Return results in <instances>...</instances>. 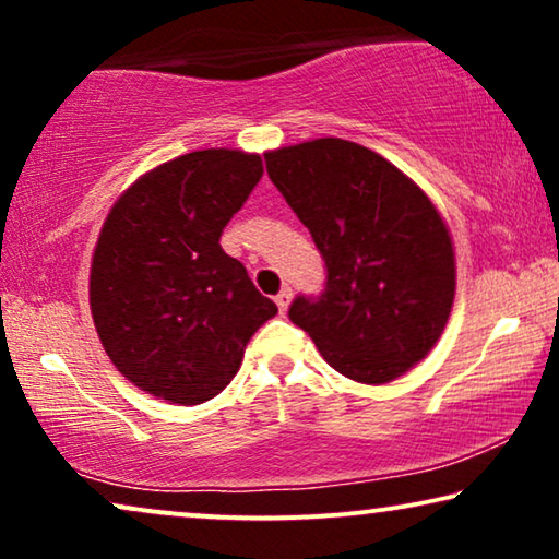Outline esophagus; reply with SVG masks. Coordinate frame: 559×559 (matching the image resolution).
<instances>
[{
	"mask_svg": "<svg viewBox=\"0 0 559 559\" xmlns=\"http://www.w3.org/2000/svg\"><path fill=\"white\" fill-rule=\"evenodd\" d=\"M289 300H293V289H289V287H282L280 295L274 297V302H277L280 312H285L289 308Z\"/></svg>",
	"mask_w": 559,
	"mask_h": 559,
	"instance_id": "obj_1",
	"label": "esophagus"
}]
</instances>
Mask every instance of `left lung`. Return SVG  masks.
<instances>
[{
    "mask_svg": "<svg viewBox=\"0 0 559 559\" xmlns=\"http://www.w3.org/2000/svg\"><path fill=\"white\" fill-rule=\"evenodd\" d=\"M264 159L328 266L325 293L297 297L289 320L358 384L407 373L438 343L455 300V251L440 211L379 152L338 136Z\"/></svg>",
    "mask_w": 559,
    "mask_h": 559,
    "instance_id": "8db88e82",
    "label": "left lung"
}]
</instances>
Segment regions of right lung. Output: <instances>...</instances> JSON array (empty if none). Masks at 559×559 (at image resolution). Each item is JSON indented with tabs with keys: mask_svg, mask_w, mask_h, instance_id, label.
Returning a JSON list of instances; mask_svg holds the SVG:
<instances>
[{
	"mask_svg": "<svg viewBox=\"0 0 559 559\" xmlns=\"http://www.w3.org/2000/svg\"><path fill=\"white\" fill-rule=\"evenodd\" d=\"M262 173L254 152L198 150L152 167L111 205L91 259V316L142 392L186 407L213 400L277 316L218 243Z\"/></svg>",
	"mask_w": 559,
	"mask_h": 559,
	"instance_id": "add662e5",
	"label": "right lung"
}]
</instances>
